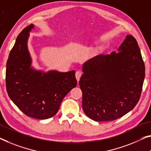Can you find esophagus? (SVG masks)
<instances>
[{"mask_svg": "<svg viewBox=\"0 0 151 151\" xmlns=\"http://www.w3.org/2000/svg\"><path fill=\"white\" fill-rule=\"evenodd\" d=\"M81 76H82V72H81L80 71H77L76 72V80H77L78 82H79V80H80Z\"/></svg>", "mask_w": 151, "mask_h": 151, "instance_id": "obj_1", "label": "esophagus"}]
</instances>
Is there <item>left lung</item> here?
I'll return each mask as SVG.
<instances>
[{
    "label": "left lung",
    "mask_w": 151,
    "mask_h": 151,
    "mask_svg": "<svg viewBox=\"0 0 151 151\" xmlns=\"http://www.w3.org/2000/svg\"><path fill=\"white\" fill-rule=\"evenodd\" d=\"M79 85L82 109L90 119L107 122L133 109L140 99L145 66L137 41L127 35L118 52L99 55L83 64Z\"/></svg>",
    "instance_id": "obj_1"
}]
</instances>
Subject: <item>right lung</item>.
<instances>
[{"label":"right lung","instance_id":"add662e5","mask_svg":"<svg viewBox=\"0 0 151 151\" xmlns=\"http://www.w3.org/2000/svg\"><path fill=\"white\" fill-rule=\"evenodd\" d=\"M31 24L18 35L6 63V88L9 98L28 117L46 119L54 116L71 89L77 85L75 71L44 72L32 66L27 40Z\"/></svg>","mask_w":151,"mask_h":151}]
</instances>
